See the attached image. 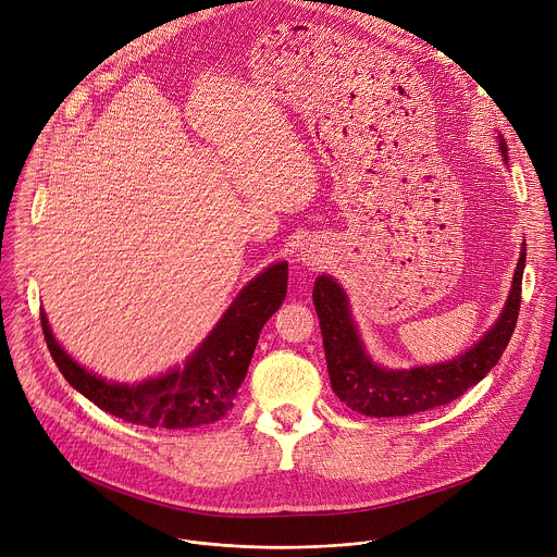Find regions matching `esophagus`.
Returning a JSON list of instances; mask_svg holds the SVG:
<instances>
[{"mask_svg":"<svg viewBox=\"0 0 557 557\" xmlns=\"http://www.w3.org/2000/svg\"><path fill=\"white\" fill-rule=\"evenodd\" d=\"M308 264H310V262H308Z\"/></svg>","mask_w":557,"mask_h":557,"instance_id":"obj_1","label":"esophagus"}]
</instances>
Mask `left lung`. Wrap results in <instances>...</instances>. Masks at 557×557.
Instances as JSON below:
<instances>
[{
	"label": "left lung",
	"instance_id": "obj_1",
	"mask_svg": "<svg viewBox=\"0 0 557 557\" xmlns=\"http://www.w3.org/2000/svg\"><path fill=\"white\" fill-rule=\"evenodd\" d=\"M500 156L505 158V163H509L503 138ZM524 260L527 247L522 245L503 314L479 344H473L465 355L451 361L410 370H389L376 366L366 355L342 286L331 275L317 277L312 301L317 317H320L331 383L339 401L366 417H408L445 406L485 379V374L503 357L518 322Z\"/></svg>",
	"mask_w": 557,
	"mask_h": 557
}]
</instances>
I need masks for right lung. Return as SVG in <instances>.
<instances>
[{
	"label": "right lung",
	"mask_w": 557,
	"mask_h": 557,
	"mask_svg": "<svg viewBox=\"0 0 557 557\" xmlns=\"http://www.w3.org/2000/svg\"><path fill=\"white\" fill-rule=\"evenodd\" d=\"M286 288L288 264L277 262L269 267L240 290L183 368L134 385L106 381L78 366L52 337L44 312L41 329L65 381L95 406L134 425L185 430L215 423L233 408L260 331L282 306Z\"/></svg>",
	"instance_id": "right-lung-1"
}]
</instances>
